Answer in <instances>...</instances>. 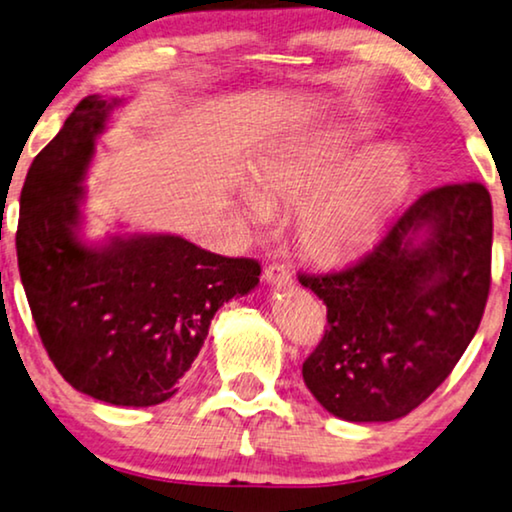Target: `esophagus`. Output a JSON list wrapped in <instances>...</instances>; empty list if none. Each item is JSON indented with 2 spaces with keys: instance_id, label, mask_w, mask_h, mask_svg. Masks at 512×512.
<instances>
[{
  "instance_id": "esophagus-1",
  "label": "esophagus",
  "mask_w": 512,
  "mask_h": 512,
  "mask_svg": "<svg viewBox=\"0 0 512 512\" xmlns=\"http://www.w3.org/2000/svg\"><path fill=\"white\" fill-rule=\"evenodd\" d=\"M264 281H267L269 285H290L292 283V276L290 271L283 267V264H269L267 269H264Z\"/></svg>"
}]
</instances>
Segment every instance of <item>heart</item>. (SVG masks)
I'll list each match as a JSON object with an SVG mask.
<instances>
[{
    "instance_id": "heart-1",
    "label": "heart",
    "mask_w": 512,
    "mask_h": 512,
    "mask_svg": "<svg viewBox=\"0 0 512 512\" xmlns=\"http://www.w3.org/2000/svg\"><path fill=\"white\" fill-rule=\"evenodd\" d=\"M262 185L274 201L299 206V245L311 260L339 264L363 252L405 201L412 166L403 149H367L360 131H327L295 142L262 168ZM255 222L269 217L262 196L245 192Z\"/></svg>"
}]
</instances>
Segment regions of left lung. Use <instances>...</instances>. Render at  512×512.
<instances>
[{
  "label": "left lung",
  "instance_id": "1",
  "mask_svg": "<svg viewBox=\"0 0 512 512\" xmlns=\"http://www.w3.org/2000/svg\"><path fill=\"white\" fill-rule=\"evenodd\" d=\"M492 196L480 182L419 196L363 260L299 276L327 306L304 360L313 398L344 421L410 414L478 332L492 283Z\"/></svg>",
  "mask_w": 512,
  "mask_h": 512
}]
</instances>
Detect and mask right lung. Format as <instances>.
Returning <instances> with one entry per match:
<instances>
[{
    "label": "right lung",
    "instance_id": "1",
    "mask_svg": "<svg viewBox=\"0 0 512 512\" xmlns=\"http://www.w3.org/2000/svg\"><path fill=\"white\" fill-rule=\"evenodd\" d=\"M119 98L88 95L27 170L18 269L39 337L67 384L119 407L177 393L224 302L260 283V264L173 234L81 238L95 138Z\"/></svg>",
    "mask_w": 512,
    "mask_h": 512
}]
</instances>
